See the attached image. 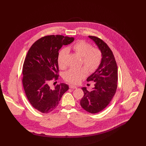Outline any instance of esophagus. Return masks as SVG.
Listing matches in <instances>:
<instances>
[{
    "mask_svg": "<svg viewBox=\"0 0 146 146\" xmlns=\"http://www.w3.org/2000/svg\"><path fill=\"white\" fill-rule=\"evenodd\" d=\"M69 88H71V89H76L77 88V87L74 86V85H70L69 86Z\"/></svg>",
    "mask_w": 146,
    "mask_h": 146,
    "instance_id": "esophagus-1",
    "label": "esophagus"
}]
</instances>
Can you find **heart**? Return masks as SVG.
<instances>
[{"mask_svg": "<svg viewBox=\"0 0 146 146\" xmlns=\"http://www.w3.org/2000/svg\"><path fill=\"white\" fill-rule=\"evenodd\" d=\"M68 49H72L74 52L81 56L82 64L86 66L77 69L71 68L64 74V78L66 81L73 84H77L86 76L87 69L89 72H93L99 67L102 59V52L99 49L92 47L91 44L82 40H78ZM68 53L67 48L62 49L59 52L58 62L60 68L66 67L65 59Z\"/></svg>", "mask_w": 146, "mask_h": 146, "instance_id": "obj_1", "label": "heart"}]
</instances>
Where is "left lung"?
Segmentation results:
<instances>
[{"mask_svg":"<svg viewBox=\"0 0 146 146\" xmlns=\"http://www.w3.org/2000/svg\"><path fill=\"white\" fill-rule=\"evenodd\" d=\"M88 37L100 50L102 59L99 67L87 79L95 82V87L91 91L86 87L82 88L84 95L80 105L86 111L95 114L106 108L112 100L117 87L118 69L113 52L107 44L97 37Z\"/></svg>","mask_w":146,"mask_h":146,"instance_id":"8db88e82","label":"left lung"}]
</instances>
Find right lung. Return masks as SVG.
Listing matches in <instances>:
<instances>
[{
  "mask_svg": "<svg viewBox=\"0 0 146 146\" xmlns=\"http://www.w3.org/2000/svg\"><path fill=\"white\" fill-rule=\"evenodd\" d=\"M74 40L62 35L46 36L35 42L28 52L23 65V87L32 106L41 113H48L56 109L62 95L69 90L64 83L54 89L49 84L59 76V50Z\"/></svg>",
  "mask_w": 146,
  "mask_h": 146,
  "instance_id": "obj_1",
  "label": "right lung"
}]
</instances>
